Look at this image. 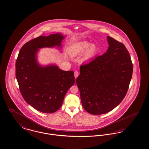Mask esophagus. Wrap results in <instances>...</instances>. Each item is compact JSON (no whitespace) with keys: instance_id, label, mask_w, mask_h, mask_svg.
<instances>
[{"instance_id":"esophagus-1","label":"esophagus","mask_w":149,"mask_h":149,"mask_svg":"<svg viewBox=\"0 0 149 149\" xmlns=\"http://www.w3.org/2000/svg\"><path fill=\"white\" fill-rule=\"evenodd\" d=\"M79 74V72H78V71H74V77H75V79L78 77Z\"/></svg>"}]
</instances>
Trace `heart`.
Segmentation results:
<instances>
[{
	"label": "heart",
	"instance_id": "1",
	"mask_svg": "<svg viewBox=\"0 0 149 149\" xmlns=\"http://www.w3.org/2000/svg\"><path fill=\"white\" fill-rule=\"evenodd\" d=\"M98 51V47L95 44H91L88 42H81L72 46L70 49V55L72 57L83 55L82 60H89L96 56Z\"/></svg>",
	"mask_w": 149,
	"mask_h": 149
}]
</instances>
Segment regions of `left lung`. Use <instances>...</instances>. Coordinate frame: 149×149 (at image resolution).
<instances>
[{"instance_id":"1","label":"left lung","mask_w":149,"mask_h":149,"mask_svg":"<svg viewBox=\"0 0 149 149\" xmlns=\"http://www.w3.org/2000/svg\"><path fill=\"white\" fill-rule=\"evenodd\" d=\"M107 40V51L81 65L76 80L82 105L93 115L107 113L119 105L132 76L133 64L124 45L109 36Z\"/></svg>"}]
</instances>
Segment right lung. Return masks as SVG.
Masks as SVG:
<instances>
[{
  "label": "right lung",
  "instance_id": "right-lung-1",
  "mask_svg": "<svg viewBox=\"0 0 149 149\" xmlns=\"http://www.w3.org/2000/svg\"><path fill=\"white\" fill-rule=\"evenodd\" d=\"M65 38L61 33L40 36L21 48L16 62V77L25 101L36 110L53 113L62 105L65 96L75 83L73 71H63L54 64L42 66L37 60L39 49L61 48Z\"/></svg>",
  "mask_w": 149,
  "mask_h": 149
}]
</instances>
